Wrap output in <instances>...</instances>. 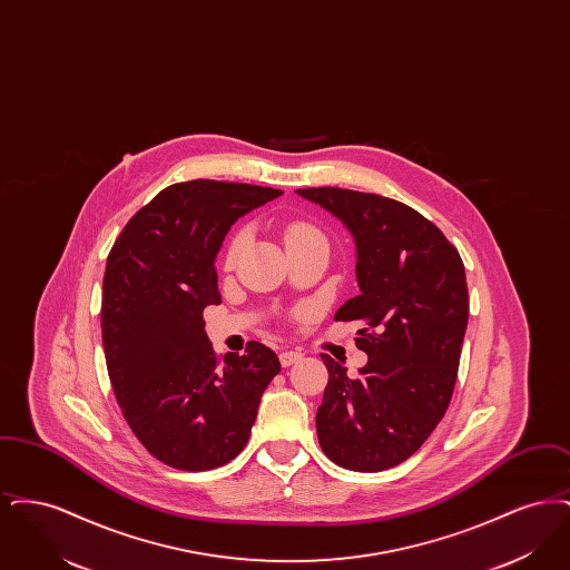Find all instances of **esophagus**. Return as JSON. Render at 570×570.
I'll list each match as a JSON object with an SVG mask.
<instances>
[{"instance_id":"34e87169","label":"esophagus","mask_w":570,"mask_h":570,"mask_svg":"<svg viewBox=\"0 0 570 570\" xmlns=\"http://www.w3.org/2000/svg\"><path fill=\"white\" fill-rule=\"evenodd\" d=\"M301 356H303V354L297 353V351H282V353H279V363H282V367H291L293 363H297Z\"/></svg>"}]
</instances>
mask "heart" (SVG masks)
<instances>
[{
	"label": "heart",
	"instance_id": "b5f03b06",
	"mask_svg": "<svg viewBox=\"0 0 570 570\" xmlns=\"http://www.w3.org/2000/svg\"><path fill=\"white\" fill-rule=\"evenodd\" d=\"M282 237H284V245H286L288 252L295 249V247H301V245L321 244V242H325L323 233H321L314 224L303 222V219L288 222V224L284 226ZM245 244H247V230L239 228V230L228 239L226 249H224V265H226L228 269L237 265V261H239V256H242V252L245 249Z\"/></svg>",
	"mask_w": 570,
	"mask_h": 570
}]
</instances>
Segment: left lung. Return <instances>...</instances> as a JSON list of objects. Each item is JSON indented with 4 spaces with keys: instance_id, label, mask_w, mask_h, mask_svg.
I'll return each mask as SVG.
<instances>
[{
    "instance_id": "1",
    "label": "left lung",
    "mask_w": 570,
    "mask_h": 570,
    "mask_svg": "<svg viewBox=\"0 0 570 570\" xmlns=\"http://www.w3.org/2000/svg\"><path fill=\"white\" fill-rule=\"evenodd\" d=\"M356 245L358 295L335 321L358 323L367 365L351 379L323 354L328 382L316 412L326 458L354 472L389 470L434 432L453 397L468 326L460 252L428 217L370 191L305 188Z\"/></svg>"
}]
</instances>
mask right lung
I'll return each mask as SVG.
<instances>
[{"label":"right lung","instance_id":"1","mask_svg":"<svg viewBox=\"0 0 570 570\" xmlns=\"http://www.w3.org/2000/svg\"><path fill=\"white\" fill-rule=\"evenodd\" d=\"M282 190L196 179L164 188L124 226L102 284V344L117 404L170 468L214 470L244 451L279 358L261 342L217 358L203 309L230 226Z\"/></svg>","mask_w":570,"mask_h":570}]
</instances>
